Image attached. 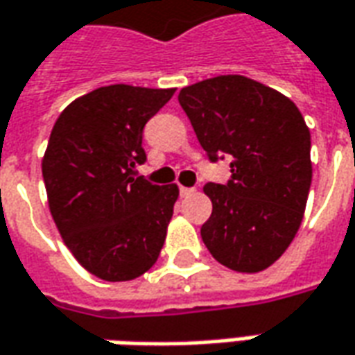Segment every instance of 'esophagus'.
Wrapping results in <instances>:
<instances>
[{
  "instance_id": "esophagus-1",
  "label": "esophagus",
  "mask_w": 355,
  "mask_h": 355,
  "mask_svg": "<svg viewBox=\"0 0 355 355\" xmlns=\"http://www.w3.org/2000/svg\"><path fill=\"white\" fill-rule=\"evenodd\" d=\"M178 192H180V196H182V198H187V196H192V194H194V188L180 187V188H178Z\"/></svg>"
}]
</instances>
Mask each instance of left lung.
<instances>
[{"mask_svg": "<svg viewBox=\"0 0 355 355\" xmlns=\"http://www.w3.org/2000/svg\"><path fill=\"white\" fill-rule=\"evenodd\" d=\"M178 103L209 161L231 157L227 182L204 187L214 206L204 245L235 272L268 268L295 237L309 196L311 134L299 108L243 76L184 87Z\"/></svg>", "mask_w": 355, "mask_h": 355, "instance_id": "8db88e82", "label": "left lung"}]
</instances>
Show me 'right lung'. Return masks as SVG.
<instances>
[{"label": "right lung", "mask_w": 355, "mask_h": 355, "mask_svg": "<svg viewBox=\"0 0 355 355\" xmlns=\"http://www.w3.org/2000/svg\"><path fill=\"white\" fill-rule=\"evenodd\" d=\"M175 89L108 85L60 114L42 159L48 206L77 262L105 282L146 274L159 259L177 184L137 177L147 120Z\"/></svg>", "instance_id": "1"}]
</instances>
